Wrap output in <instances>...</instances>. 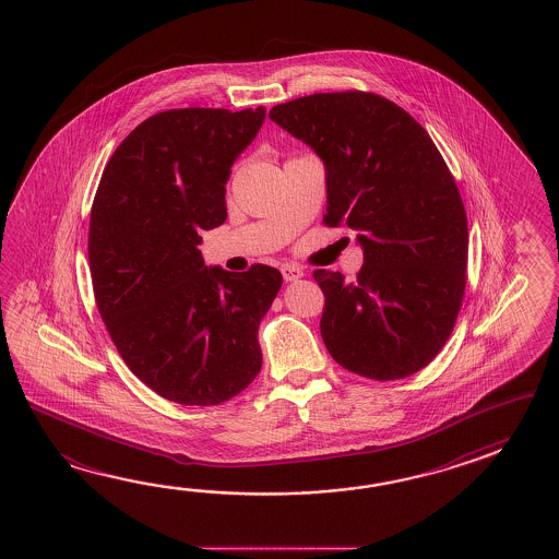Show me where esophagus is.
I'll return each mask as SVG.
<instances>
[{"label":"esophagus","mask_w":559,"mask_h":559,"mask_svg":"<svg viewBox=\"0 0 559 559\" xmlns=\"http://www.w3.org/2000/svg\"><path fill=\"white\" fill-rule=\"evenodd\" d=\"M282 275H284L285 282H296L299 277H304V267H299L296 263H284Z\"/></svg>","instance_id":"34e87169"}]
</instances>
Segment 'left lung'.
I'll return each mask as SVG.
<instances>
[{
    "label": "left lung",
    "mask_w": 559,
    "mask_h": 559,
    "mask_svg": "<svg viewBox=\"0 0 559 559\" xmlns=\"http://www.w3.org/2000/svg\"><path fill=\"white\" fill-rule=\"evenodd\" d=\"M270 119L320 155L323 222L356 229L364 248L352 284L313 272L328 352L369 380L426 368L453 332L467 280L464 202L436 143L405 109L357 90L297 97Z\"/></svg>",
    "instance_id": "left-lung-1"
}]
</instances>
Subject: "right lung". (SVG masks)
I'll return each instance as SVG.
<instances>
[{"label": "right lung", "mask_w": 559, "mask_h": 559, "mask_svg": "<svg viewBox=\"0 0 559 559\" xmlns=\"http://www.w3.org/2000/svg\"><path fill=\"white\" fill-rule=\"evenodd\" d=\"M258 109H167L109 157L90 217L99 316L126 366L157 395L217 405L262 369L258 328L282 274L203 263L200 231L226 222V183L262 128Z\"/></svg>", "instance_id": "add662e5"}]
</instances>
